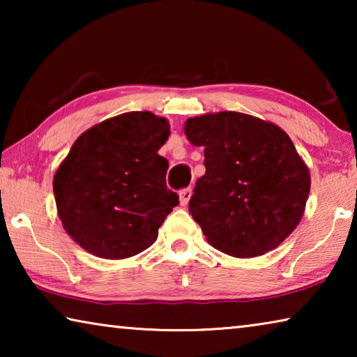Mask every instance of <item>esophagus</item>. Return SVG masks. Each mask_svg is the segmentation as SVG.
Masks as SVG:
<instances>
[{
  "instance_id": "esophagus-1",
  "label": "esophagus",
  "mask_w": 357,
  "mask_h": 357,
  "mask_svg": "<svg viewBox=\"0 0 357 357\" xmlns=\"http://www.w3.org/2000/svg\"><path fill=\"white\" fill-rule=\"evenodd\" d=\"M190 197H192V187H187V189H183V190H181V192H179V200H181V204H183V206H185V204L189 203Z\"/></svg>"
}]
</instances>
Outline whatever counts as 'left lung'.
<instances>
[{
    "mask_svg": "<svg viewBox=\"0 0 357 357\" xmlns=\"http://www.w3.org/2000/svg\"><path fill=\"white\" fill-rule=\"evenodd\" d=\"M184 134L204 149L189 213L208 243L236 258L280 245L304 214L309 168L279 126L238 112L185 121Z\"/></svg>",
    "mask_w": 357,
    "mask_h": 357,
    "instance_id": "obj_1",
    "label": "left lung"
}]
</instances>
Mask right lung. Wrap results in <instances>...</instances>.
I'll use <instances>...</instances> for the list:
<instances>
[{
	"mask_svg": "<svg viewBox=\"0 0 357 357\" xmlns=\"http://www.w3.org/2000/svg\"><path fill=\"white\" fill-rule=\"evenodd\" d=\"M170 124L151 112L102 121L77 138L53 178L58 217L75 243L107 259L153 245L179 197L167 187L157 154Z\"/></svg>",
	"mask_w": 357,
	"mask_h": 357,
	"instance_id": "1",
	"label": "right lung"
}]
</instances>
